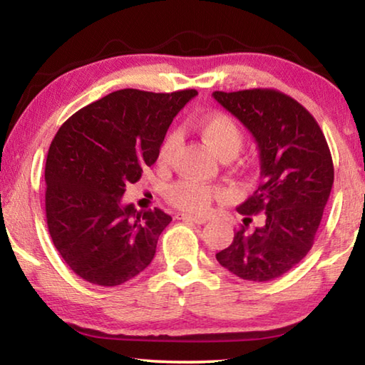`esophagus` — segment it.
Here are the masks:
<instances>
[{
  "label": "esophagus",
  "instance_id": "34e87169",
  "mask_svg": "<svg viewBox=\"0 0 365 365\" xmlns=\"http://www.w3.org/2000/svg\"><path fill=\"white\" fill-rule=\"evenodd\" d=\"M177 219L178 220H185V222H193V224H206L205 217H197V215L193 214H185V212H178L177 214Z\"/></svg>",
  "mask_w": 365,
  "mask_h": 365
}]
</instances>
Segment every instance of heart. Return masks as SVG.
I'll use <instances>...</instances> for the list:
<instances>
[{"instance_id":"heart-1","label":"heart","mask_w":365,"mask_h":365,"mask_svg":"<svg viewBox=\"0 0 365 365\" xmlns=\"http://www.w3.org/2000/svg\"><path fill=\"white\" fill-rule=\"evenodd\" d=\"M195 128L201 140L217 154L220 159H232L243 146V132L232 115L214 113L202 115L196 120ZM178 145V135L169 133L159 148L158 159L168 164ZM222 195L219 188L207 187L191 180L177 182L169 191V200L174 206L191 212H205L214 197Z\"/></svg>"}]
</instances>
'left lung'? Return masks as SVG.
I'll use <instances>...</instances> for the list:
<instances>
[{"instance_id": "8db88e82", "label": "left lung", "mask_w": 365, "mask_h": 365, "mask_svg": "<svg viewBox=\"0 0 365 365\" xmlns=\"http://www.w3.org/2000/svg\"><path fill=\"white\" fill-rule=\"evenodd\" d=\"M212 96L251 132L261 164L259 188L237 207L243 225L215 257L243 280H274L312 248L335 175L329 145L309 110L280 91H214ZM259 212L264 225L250 231V215Z\"/></svg>"}]
</instances>
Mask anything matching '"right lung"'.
Instances as JSON below:
<instances>
[{
	"label": "right lung",
	"instance_id": "right-lung-1",
	"mask_svg": "<svg viewBox=\"0 0 365 365\" xmlns=\"http://www.w3.org/2000/svg\"><path fill=\"white\" fill-rule=\"evenodd\" d=\"M196 95L117 90L61 125L46 158V222L80 279L117 287L151 264L172 217L158 207L137 211L122 196L156 163L172 120Z\"/></svg>",
	"mask_w": 365,
	"mask_h": 365
}]
</instances>
